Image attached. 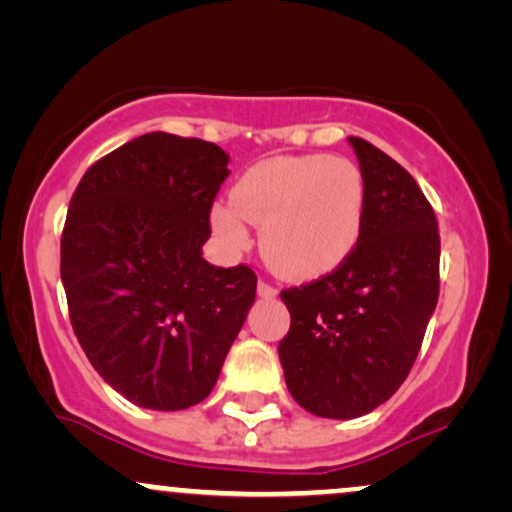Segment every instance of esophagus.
Segmentation results:
<instances>
[{
  "instance_id": "obj_1",
  "label": "esophagus",
  "mask_w": 512,
  "mask_h": 512,
  "mask_svg": "<svg viewBox=\"0 0 512 512\" xmlns=\"http://www.w3.org/2000/svg\"><path fill=\"white\" fill-rule=\"evenodd\" d=\"M257 293H260L262 298H274L276 296V289H274L272 284H269V281L260 279V284H257Z\"/></svg>"
}]
</instances>
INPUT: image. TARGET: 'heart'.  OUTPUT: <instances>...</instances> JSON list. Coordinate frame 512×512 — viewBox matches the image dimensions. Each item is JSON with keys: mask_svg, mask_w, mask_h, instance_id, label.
Listing matches in <instances>:
<instances>
[{"mask_svg": "<svg viewBox=\"0 0 512 512\" xmlns=\"http://www.w3.org/2000/svg\"><path fill=\"white\" fill-rule=\"evenodd\" d=\"M231 204L211 211L214 231L233 248L262 228V250L276 272L320 276L356 248L366 216V185L356 163L327 154L276 156L255 163L236 182Z\"/></svg>", "mask_w": 512, "mask_h": 512, "instance_id": "heart-1", "label": "heart"}]
</instances>
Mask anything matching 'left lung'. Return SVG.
I'll return each mask as SVG.
<instances>
[{
    "mask_svg": "<svg viewBox=\"0 0 512 512\" xmlns=\"http://www.w3.org/2000/svg\"><path fill=\"white\" fill-rule=\"evenodd\" d=\"M354 146L366 216L351 255L330 274L281 291L291 313L279 342L286 387L305 411L356 419L407 380L438 303L436 211L395 158Z\"/></svg>",
    "mask_w": 512,
    "mask_h": 512,
    "instance_id": "8db88e82",
    "label": "left lung"
}]
</instances>
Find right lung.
Returning <instances> with one entry per match:
<instances>
[{
  "mask_svg": "<svg viewBox=\"0 0 512 512\" xmlns=\"http://www.w3.org/2000/svg\"><path fill=\"white\" fill-rule=\"evenodd\" d=\"M226 166L216 144L149 132L93 163L69 202L60 274L74 334L144 409L202 402L255 303L248 264L202 257Z\"/></svg>",
  "mask_w": 512,
  "mask_h": 512,
  "instance_id": "right-lung-1",
  "label": "right lung"
}]
</instances>
